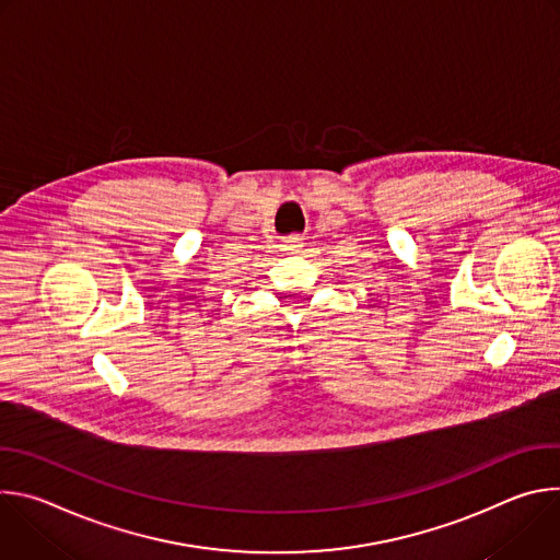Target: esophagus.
Instances as JSON below:
<instances>
[{
    "label": "esophagus",
    "instance_id": "1",
    "mask_svg": "<svg viewBox=\"0 0 560 560\" xmlns=\"http://www.w3.org/2000/svg\"><path fill=\"white\" fill-rule=\"evenodd\" d=\"M301 246H303V242H301V236H296V234H290V236L283 238V248L290 250V253L301 250Z\"/></svg>",
    "mask_w": 560,
    "mask_h": 560
}]
</instances>
